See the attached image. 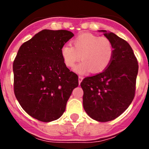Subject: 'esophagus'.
<instances>
[{"label":"esophagus","instance_id":"esophagus-1","mask_svg":"<svg viewBox=\"0 0 149 149\" xmlns=\"http://www.w3.org/2000/svg\"><path fill=\"white\" fill-rule=\"evenodd\" d=\"M83 79H84V77H82V76H79V84L81 83V81H82V80H83Z\"/></svg>","mask_w":149,"mask_h":149}]
</instances>
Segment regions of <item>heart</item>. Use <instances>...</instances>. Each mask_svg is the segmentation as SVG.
I'll use <instances>...</instances> for the list:
<instances>
[{
  "instance_id": "obj_1",
  "label": "heart",
  "mask_w": 149,
  "mask_h": 149,
  "mask_svg": "<svg viewBox=\"0 0 149 149\" xmlns=\"http://www.w3.org/2000/svg\"><path fill=\"white\" fill-rule=\"evenodd\" d=\"M73 46L64 45L61 53L64 63L73 68L81 58L82 61L75 70L79 73L102 72L109 66L114 54L112 42L105 37H100L91 33L78 35L71 41Z\"/></svg>"
}]
</instances>
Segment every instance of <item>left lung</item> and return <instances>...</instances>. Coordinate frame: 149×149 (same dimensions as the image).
I'll list each match as a JSON object with an SVG mask.
<instances>
[{"instance_id": "8db88e82", "label": "left lung", "mask_w": 149, "mask_h": 149, "mask_svg": "<svg viewBox=\"0 0 149 149\" xmlns=\"http://www.w3.org/2000/svg\"><path fill=\"white\" fill-rule=\"evenodd\" d=\"M100 31L113 45L112 61L103 72L85 78L81 86L84 110L92 119L104 123L119 117L134 99L139 64L125 40L106 30Z\"/></svg>"}]
</instances>
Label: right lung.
Masks as SVG:
<instances>
[{"label":"right lung","mask_w":149,"mask_h":149,"mask_svg":"<svg viewBox=\"0 0 149 149\" xmlns=\"http://www.w3.org/2000/svg\"><path fill=\"white\" fill-rule=\"evenodd\" d=\"M74 36L67 30L44 29L25 42L13 63V90L24 110L42 122L61 118L72 91L79 86L61 47Z\"/></svg>","instance_id":"obj_1"}]
</instances>
